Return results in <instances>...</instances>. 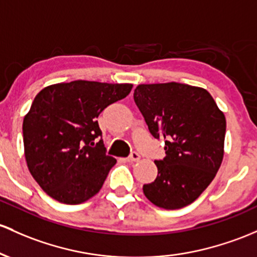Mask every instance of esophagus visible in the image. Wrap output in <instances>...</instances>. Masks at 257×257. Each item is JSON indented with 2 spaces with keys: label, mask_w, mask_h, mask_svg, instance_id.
<instances>
[{
  "label": "esophagus",
  "mask_w": 257,
  "mask_h": 257,
  "mask_svg": "<svg viewBox=\"0 0 257 257\" xmlns=\"http://www.w3.org/2000/svg\"><path fill=\"white\" fill-rule=\"evenodd\" d=\"M128 162H137V161H139L140 160V155L138 154V152H132L131 154V156L128 157Z\"/></svg>",
  "instance_id": "1"
}]
</instances>
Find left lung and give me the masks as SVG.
<instances>
[{
  "label": "left lung",
  "instance_id": "obj_1",
  "mask_svg": "<svg viewBox=\"0 0 257 257\" xmlns=\"http://www.w3.org/2000/svg\"><path fill=\"white\" fill-rule=\"evenodd\" d=\"M134 101L166 157L155 161L159 174L143 187L156 206H188L216 177L224 155L225 117L207 90L180 83L140 84Z\"/></svg>",
  "mask_w": 257,
  "mask_h": 257
}]
</instances>
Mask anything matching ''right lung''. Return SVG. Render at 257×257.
Returning a JSON list of instances; mask_svg holds the SVG:
<instances>
[{
	"instance_id": "obj_1",
	"label": "right lung",
	"mask_w": 257,
	"mask_h": 257,
	"mask_svg": "<svg viewBox=\"0 0 257 257\" xmlns=\"http://www.w3.org/2000/svg\"><path fill=\"white\" fill-rule=\"evenodd\" d=\"M132 84L89 80L52 84L34 98L23 120L24 155L33 178L47 195L77 205L100 191L114 157L106 155L97 117L128 96Z\"/></svg>"
}]
</instances>
